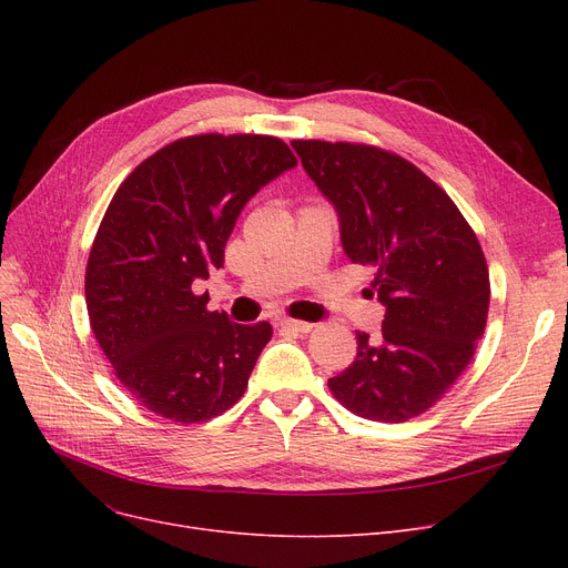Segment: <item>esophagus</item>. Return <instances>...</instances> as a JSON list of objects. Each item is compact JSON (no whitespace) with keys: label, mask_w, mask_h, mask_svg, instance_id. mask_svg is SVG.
<instances>
[{"label":"esophagus","mask_w":568,"mask_h":568,"mask_svg":"<svg viewBox=\"0 0 568 568\" xmlns=\"http://www.w3.org/2000/svg\"><path fill=\"white\" fill-rule=\"evenodd\" d=\"M276 324H278V326H283V329H294V332H302V334L313 332V324H311V322L292 320V317H278V320H276Z\"/></svg>","instance_id":"1"}]
</instances>
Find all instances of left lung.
Returning a JSON list of instances; mask_svg holds the SVG:
<instances>
[{
	"mask_svg": "<svg viewBox=\"0 0 568 568\" xmlns=\"http://www.w3.org/2000/svg\"><path fill=\"white\" fill-rule=\"evenodd\" d=\"M341 216L354 264L375 268L382 332L329 379L352 414L403 424L428 412L469 366L490 306L486 255L456 202L407 159L364 142L292 140Z\"/></svg>",
	"mask_w": 568,
	"mask_h": 568,
	"instance_id": "8db88e82",
	"label": "left lung"
}]
</instances>
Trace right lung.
<instances>
[{
  "mask_svg": "<svg viewBox=\"0 0 568 568\" xmlns=\"http://www.w3.org/2000/svg\"><path fill=\"white\" fill-rule=\"evenodd\" d=\"M294 165L281 138L202 133L159 149L112 195L84 302L116 379L149 412L200 424L244 396L272 324H232L193 283L223 266L244 204Z\"/></svg>",
  "mask_w": 568,
  "mask_h": 568,
  "instance_id": "add662e5",
  "label": "right lung"
}]
</instances>
